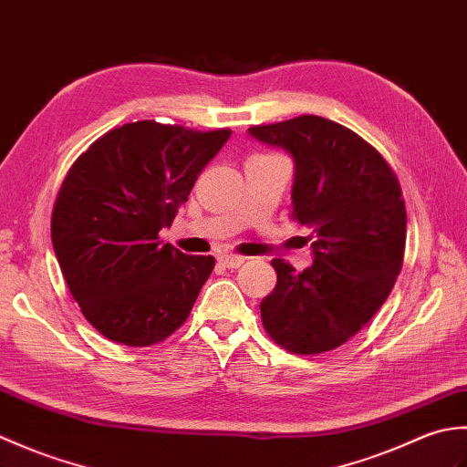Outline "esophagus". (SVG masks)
<instances>
[{"label": "esophagus", "instance_id": "obj_1", "mask_svg": "<svg viewBox=\"0 0 467 467\" xmlns=\"http://www.w3.org/2000/svg\"><path fill=\"white\" fill-rule=\"evenodd\" d=\"M218 263H221L223 266H226V269H239V266L244 263V256H239V254H221V256H218Z\"/></svg>", "mask_w": 467, "mask_h": 467}]
</instances>
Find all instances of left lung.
I'll return each instance as SVG.
<instances>
[{
	"instance_id": "left-lung-1",
	"label": "left lung",
	"mask_w": 467,
	"mask_h": 467,
	"mask_svg": "<svg viewBox=\"0 0 467 467\" xmlns=\"http://www.w3.org/2000/svg\"><path fill=\"white\" fill-rule=\"evenodd\" d=\"M249 136L293 158L291 218L311 228L313 249L299 275L273 261L265 329L293 353L337 349L379 311L401 271L408 214L398 178L361 136L321 116L253 126Z\"/></svg>"
}]
</instances>
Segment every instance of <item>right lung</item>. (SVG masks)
I'll return each instance as SVG.
<instances>
[{
    "instance_id": "1",
    "label": "right lung",
    "mask_w": 467,
    "mask_h": 467,
    "mask_svg": "<svg viewBox=\"0 0 467 467\" xmlns=\"http://www.w3.org/2000/svg\"><path fill=\"white\" fill-rule=\"evenodd\" d=\"M231 130L124 124L69 168L52 214L54 253L84 317L110 341L148 347L181 327L213 256L158 241Z\"/></svg>"
}]
</instances>
